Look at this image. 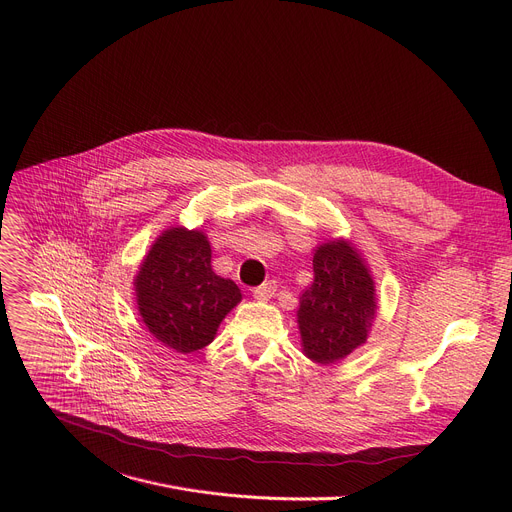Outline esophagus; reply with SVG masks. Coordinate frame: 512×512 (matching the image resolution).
Returning a JSON list of instances; mask_svg holds the SVG:
<instances>
[{
    "label": "esophagus",
    "mask_w": 512,
    "mask_h": 512,
    "mask_svg": "<svg viewBox=\"0 0 512 512\" xmlns=\"http://www.w3.org/2000/svg\"><path fill=\"white\" fill-rule=\"evenodd\" d=\"M275 290H277V284H275L273 280H269V282H265L263 286L255 288V290H253V296H255L257 300H269V298L275 294Z\"/></svg>",
    "instance_id": "34e87169"
}]
</instances>
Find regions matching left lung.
Here are the masks:
<instances>
[{
	"mask_svg": "<svg viewBox=\"0 0 512 512\" xmlns=\"http://www.w3.org/2000/svg\"><path fill=\"white\" fill-rule=\"evenodd\" d=\"M314 280L300 296L298 329L304 355L335 363L367 341L378 300L376 286L359 251L335 239L316 247Z\"/></svg>",
	"mask_w": 512,
	"mask_h": 512,
	"instance_id": "1",
	"label": "left lung"
}]
</instances>
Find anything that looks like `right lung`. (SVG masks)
<instances>
[{
	"mask_svg": "<svg viewBox=\"0 0 512 512\" xmlns=\"http://www.w3.org/2000/svg\"><path fill=\"white\" fill-rule=\"evenodd\" d=\"M204 232L169 228L155 241L134 280L138 312L165 347L194 353L214 341L222 318L241 302L232 280L212 271Z\"/></svg>",
	"mask_w": 512,
	"mask_h": 512,
	"instance_id": "obj_1",
	"label": "right lung"
}]
</instances>
